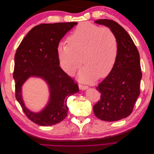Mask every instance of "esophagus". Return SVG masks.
Listing matches in <instances>:
<instances>
[{"instance_id":"34e87169","label":"esophagus","mask_w":154,"mask_h":154,"mask_svg":"<svg viewBox=\"0 0 154 154\" xmlns=\"http://www.w3.org/2000/svg\"><path fill=\"white\" fill-rule=\"evenodd\" d=\"M79 88H80V90L82 91H84V90H86L88 88V87L87 86H85V85H79Z\"/></svg>"}]
</instances>
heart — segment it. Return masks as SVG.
Returning <instances> with one entry per match:
<instances>
[{
	"mask_svg": "<svg viewBox=\"0 0 154 154\" xmlns=\"http://www.w3.org/2000/svg\"><path fill=\"white\" fill-rule=\"evenodd\" d=\"M68 45L60 42L57 48L60 67L72 75L85 65L78 74L82 82L103 78L112 72L118 55V42L108 27H100L90 22L79 24L67 38Z\"/></svg>",
	"mask_w": 154,
	"mask_h": 154,
	"instance_id": "1",
	"label": "heart"
}]
</instances>
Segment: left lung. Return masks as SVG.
Returning a JSON list of instances; mask_svg holds the SVG:
<instances>
[{
	"instance_id": "1",
	"label": "left lung",
	"mask_w": 154,
	"mask_h": 154,
	"mask_svg": "<svg viewBox=\"0 0 154 154\" xmlns=\"http://www.w3.org/2000/svg\"><path fill=\"white\" fill-rule=\"evenodd\" d=\"M94 23L109 27L117 37L118 55L112 72L96 88L101 100L93 106L95 116L105 122L128 117L140 94L142 78L138 50L128 32L117 22L99 19Z\"/></svg>"
}]
</instances>
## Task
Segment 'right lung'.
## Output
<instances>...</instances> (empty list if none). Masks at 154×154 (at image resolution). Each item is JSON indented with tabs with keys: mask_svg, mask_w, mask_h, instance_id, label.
Segmentation results:
<instances>
[{
	"mask_svg": "<svg viewBox=\"0 0 154 154\" xmlns=\"http://www.w3.org/2000/svg\"><path fill=\"white\" fill-rule=\"evenodd\" d=\"M77 24L36 26L26 35L16 51L13 72L16 98L27 117L37 125L52 126L62 122L67 115L68 97L79 91L78 85L59 66L57 54L60 40ZM30 77L42 79L48 85L49 100L39 112L29 109L23 99L22 86Z\"/></svg>",
	"mask_w": 154,
	"mask_h": 154,
	"instance_id": "1",
	"label": "right lung"
}]
</instances>
